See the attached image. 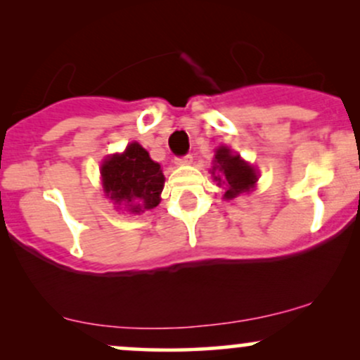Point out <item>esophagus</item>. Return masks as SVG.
Returning <instances> with one entry per match:
<instances>
[{
	"label": "esophagus",
	"instance_id": "34e87169",
	"mask_svg": "<svg viewBox=\"0 0 360 360\" xmlns=\"http://www.w3.org/2000/svg\"><path fill=\"white\" fill-rule=\"evenodd\" d=\"M191 162H193L191 154L176 157V164H177V166H186V164H191Z\"/></svg>",
	"mask_w": 360,
	"mask_h": 360
}]
</instances>
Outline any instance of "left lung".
I'll use <instances>...</instances> for the list:
<instances>
[{"instance_id": "obj_1", "label": "left lung", "mask_w": 360, "mask_h": 360, "mask_svg": "<svg viewBox=\"0 0 360 360\" xmlns=\"http://www.w3.org/2000/svg\"><path fill=\"white\" fill-rule=\"evenodd\" d=\"M212 177L217 181L218 186L225 188V200H233L247 193L257 181L254 167L243 162L240 155L233 154L230 148L220 147L214 155V162L212 167Z\"/></svg>"}]
</instances>
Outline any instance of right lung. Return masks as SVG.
I'll list each match as a JSON object with an SVG mask.
<instances>
[{
	"instance_id": "add662e5",
	"label": "right lung",
	"mask_w": 360,
	"mask_h": 360,
	"mask_svg": "<svg viewBox=\"0 0 360 360\" xmlns=\"http://www.w3.org/2000/svg\"><path fill=\"white\" fill-rule=\"evenodd\" d=\"M101 176L105 191L127 212L140 214L159 205L164 174L159 164L137 142L130 143L122 155L108 157L101 167Z\"/></svg>"
}]
</instances>
